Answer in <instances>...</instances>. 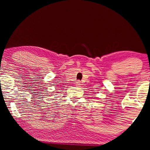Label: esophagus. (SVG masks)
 Masks as SVG:
<instances>
[{"mask_svg": "<svg viewBox=\"0 0 150 150\" xmlns=\"http://www.w3.org/2000/svg\"><path fill=\"white\" fill-rule=\"evenodd\" d=\"M76 85L77 86V87H79L80 85H81V81H78L76 83Z\"/></svg>", "mask_w": 150, "mask_h": 150, "instance_id": "obj_1", "label": "esophagus"}]
</instances>
